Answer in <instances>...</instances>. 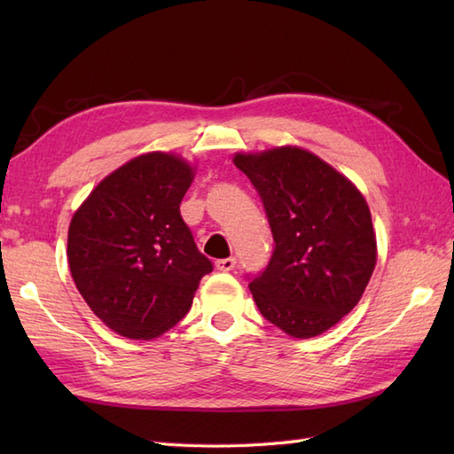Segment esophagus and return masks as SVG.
<instances>
[{
  "instance_id": "1",
  "label": "esophagus",
  "mask_w": 454,
  "mask_h": 454,
  "mask_svg": "<svg viewBox=\"0 0 454 454\" xmlns=\"http://www.w3.org/2000/svg\"><path fill=\"white\" fill-rule=\"evenodd\" d=\"M218 271H232V269L236 267V259L234 257H226V259H218V262L215 263Z\"/></svg>"
}]
</instances>
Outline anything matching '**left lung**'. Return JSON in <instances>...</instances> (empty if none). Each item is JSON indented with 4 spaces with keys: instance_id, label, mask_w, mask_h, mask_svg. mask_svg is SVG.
<instances>
[{
    "instance_id": "left-lung-1",
    "label": "left lung",
    "mask_w": 454,
    "mask_h": 454,
    "mask_svg": "<svg viewBox=\"0 0 454 454\" xmlns=\"http://www.w3.org/2000/svg\"><path fill=\"white\" fill-rule=\"evenodd\" d=\"M262 197L275 249L249 291L293 337L330 330L361 301L376 265L371 210L353 183L296 146L236 153Z\"/></svg>"
}]
</instances>
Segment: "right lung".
Segmentation results:
<instances>
[{"instance_id":"1","label":"right lung","mask_w":454,"mask_h":454,"mask_svg":"<svg viewBox=\"0 0 454 454\" xmlns=\"http://www.w3.org/2000/svg\"><path fill=\"white\" fill-rule=\"evenodd\" d=\"M191 181L187 161L144 153L105 177L75 210L67 230L74 283L119 335L153 340L168 332L212 271L179 212Z\"/></svg>"}]
</instances>
